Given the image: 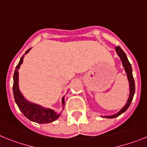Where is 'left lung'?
Instances as JSON below:
<instances>
[{"label":"left lung","instance_id":"1","mask_svg":"<svg viewBox=\"0 0 147 147\" xmlns=\"http://www.w3.org/2000/svg\"><path fill=\"white\" fill-rule=\"evenodd\" d=\"M116 52L118 53V56L120 57V58L121 59V61H122V63H123V66L125 69V71L127 72V78H128L129 82V89H130V92H129V99L127 100V103L126 104V105L118 112V113H116V114L113 115L112 116H105V118H116V117H118L120 115H121L122 113L125 112V111L127 110V109L129 107L130 104H131V102H132V99H133V96L134 94H135V81H134L133 76H132V66L130 64L129 61H128V58H127V55L124 53L121 48L120 47H117L115 48Z\"/></svg>","mask_w":147,"mask_h":147}]
</instances>
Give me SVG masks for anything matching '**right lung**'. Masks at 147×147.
Masks as SVG:
<instances>
[{"label":"right lung","instance_id":"right-lung-1","mask_svg":"<svg viewBox=\"0 0 147 147\" xmlns=\"http://www.w3.org/2000/svg\"><path fill=\"white\" fill-rule=\"evenodd\" d=\"M31 49H28L26 52H29ZM24 61V56L21 57L18 64L16 66V69L15 71L13 76V94L15 100L18 107L20 112H22L25 117L29 120L38 123H51L52 121H55L59 118L60 115H58L56 112L52 109H43V107L38 105L31 104L26 100L20 94L18 89V69L20 68V65ZM62 104H64V98L62 99Z\"/></svg>","mask_w":147,"mask_h":147}]
</instances>
